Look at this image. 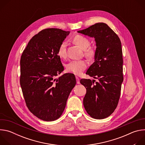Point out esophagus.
Returning <instances> with one entry per match:
<instances>
[{
    "mask_svg": "<svg viewBox=\"0 0 145 145\" xmlns=\"http://www.w3.org/2000/svg\"><path fill=\"white\" fill-rule=\"evenodd\" d=\"M76 82H77V84H80V79L77 76H76Z\"/></svg>",
    "mask_w": 145,
    "mask_h": 145,
    "instance_id": "esophagus-1",
    "label": "esophagus"
}]
</instances>
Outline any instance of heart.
<instances>
[{"instance_id":"b5f03b06","label":"heart","mask_w":145,"mask_h":145,"mask_svg":"<svg viewBox=\"0 0 145 145\" xmlns=\"http://www.w3.org/2000/svg\"><path fill=\"white\" fill-rule=\"evenodd\" d=\"M73 40L75 44L78 45L81 49L84 50L86 49L85 53L88 58H92L95 56V50L93 48H89L86 49L90 45V42L87 38L82 35H77L73 38ZM57 54L61 58H64L66 57L67 43L65 41L59 45L57 51ZM65 67L68 72L79 75L87 68V63L86 61L83 59L72 60L69 62Z\"/></svg>"}]
</instances>
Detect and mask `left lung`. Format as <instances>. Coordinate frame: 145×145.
<instances>
[{
  "label": "left lung",
  "mask_w": 145,
  "mask_h": 145,
  "mask_svg": "<svg viewBox=\"0 0 145 145\" xmlns=\"http://www.w3.org/2000/svg\"><path fill=\"white\" fill-rule=\"evenodd\" d=\"M78 33L94 37L96 49L95 62L86 74L98 80L81 79L87 93L84 108L92 118L102 119L115 111L120 98L123 75V54L120 40L106 24L97 23Z\"/></svg>",
  "instance_id": "1"
}]
</instances>
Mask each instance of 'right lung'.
I'll return each instance as SVG.
<instances>
[{
	"instance_id": "add662e5",
	"label": "right lung",
	"mask_w": 145,
	"mask_h": 145,
	"mask_svg": "<svg viewBox=\"0 0 145 145\" xmlns=\"http://www.w3.org/2000/svg\"><path fill=\"white\" fill-rule=\"evenodd\" d=\"M69 33L55 28L41 30L30 40L20 57V84L26 105L44 121H54L63 114L76 84L72 73L56 78L64 69L58 49Z\"/></svg>"
}]
</instances>
